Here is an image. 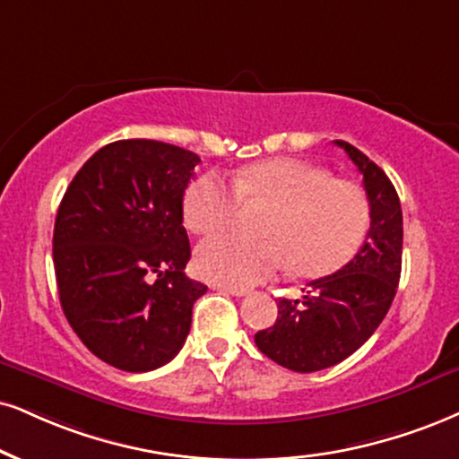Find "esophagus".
<instances>
[{
    "label": "esophagus",
    "instance_id": "esophagus-1",
    "mask_svg": "<svg viewBox=\"0 0 459 459\" xmlns=\"http://www.w3.org/2000/svg\"><path fill=\"white\" fill-rule=\"evenodd\" d=\"M219 290L225 293H231V296H236V298H242L248 293V290H242V287H230V285H219Z\"/></svg>",
    "mask_w": 459,
    "mask_h": 459
}]
</instances>
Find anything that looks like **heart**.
I'll return each instance as SVG.
<instances>
[{"instance_id": "heart-1", "label": "heart", "mask_w": 459, "mask_h": 459, "mask_svg": "<svg viewBox=\"0 0 459 459\" xmlns=\"http://www.w3.org/2000/svg\"><path fill=\"white\" fill-rule=\"evenodd\" d=\"M240 204H268L251 236H217L195 251L204 279L251 287L285 268L302 276L330 274L347 264L364 240L370 204L349 180L293 157L253 163L234 174L231 186L217 177L194 180L183 200L185 225L211 236L238 219Z\"/></svg>"}]
</instances>
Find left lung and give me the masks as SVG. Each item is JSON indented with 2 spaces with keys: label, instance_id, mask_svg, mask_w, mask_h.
I'll return each instance as SVG.
<instances>
[{
  "label": "left lung",
  "instance_id": "1",
  "mask_svg": "<svg viewBox=\"0 0 459 459\" xmlns=\"http://www.w3.org/2000/svg\"><path fill=\"white\" fill-rule=\"evenodd\" d=\"M364 177L370 230L338 273L310 281L302 299H279L274 325L255 333L265 358L293 372L347 359L385 319L403 270V208L387 174L344 140H333Z\"/></svg>",
  "mask_w": 459,
  "mask_h": 459
}]
</instances>
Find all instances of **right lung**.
Returning <instances> with one entry per match:
<instances>
[{
  "label": "right lung",
  "mask_w": 459,
  "mask_h": 459,
  "mask_svg": "<svg viewBox=\"0 0 459 459\" xmlns=\"http://www.w3.org/2000/svg\"><path fill=\"white\" fill-rule=\"evenodd\" d=\"M195 152L157 140L106 144L59 204L53 262L61 308L84 347L126 372L155 370L183 349L194 302L183 195Z\"/></svg>",
  "instance_id": "add662e5"
}]
</instances>
